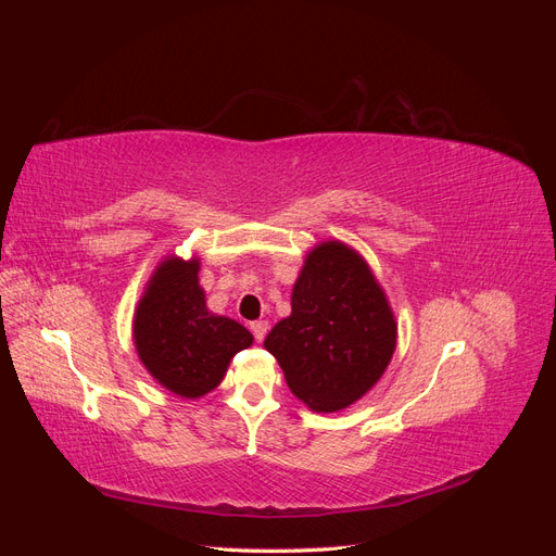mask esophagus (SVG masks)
Masks as SVG:
<instances>
[{"label": "esophagus", "instance_id": "1", "mask_svg": "<svg viewBox=\"0 0 556 556\" xmlns=\"http://www.w3.org/2000/svg\"><path fill=\"white\" fill-rule=\"evenodd\" d=\"M250 331H252V336H255V341L262 343L266 331H268V323L266 319H255V323H250Z\"/></svg>", "mask_w": 556, "mask_h": 556}]
</instances>
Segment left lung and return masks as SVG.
<instances>
[{
  "mask_svg": "<svg viewBox=\"0 0 556 556\" xmlns=\"http://www.w3.org/2000/svg\"><path fill=\"white\" fill-rule=\"evenodd\" d=\"M296 399L315 413L359 401L396 350V319L371 266L341 241L317 243L292 288V313L268 331Z\"/></svg>",
  "mask_w": 556,
  "mask_h": 556,
  "instance_id": "left-lung-1",
  "label": "left lung"
}]
</instances>
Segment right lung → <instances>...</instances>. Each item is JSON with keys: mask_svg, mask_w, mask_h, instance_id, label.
Listing matches in <instances>:
<instances>
[{"mask_svg": "<svg viewBox=\"0 0 556 556\" xmlns=\"http://www.w3.org/2000/svg\"><path fill=\"white\" fill-rule=\"evenodd\" d=\"M199 268V257H164L146 282L131 323L146 371L182 399L213 392L231 357L255 341L237 319L208 311Z\"/></svg>", "mask_w": 556, "mask_h": 556, "instance_id": "add662e5", "label": "right lung"}]
</instances>
